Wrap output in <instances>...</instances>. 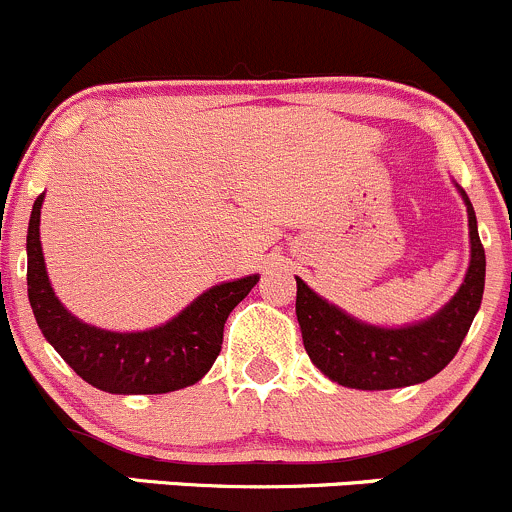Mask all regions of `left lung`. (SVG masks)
<instances>
[{"label":"left lung","mask_w":512,"mask_h":512,"mask_svg":"<svg viewBox=\"0 0 512 512\" xmlns=\"http://www.w3.org/2000/svg\"><path fill=\"white\" fill-rule=\"evenodd\" d=\"M458 188V185H456ZM461 190L471 230V265L466 280L433 317L406 327L389 329L364 324L329 304L297 280V322L312 364L349 389L384 391L421 384L458 354L485 287V250L480 245L476 210Z\"/></svg>","instance_id":"8db88e82"}]
</instances>
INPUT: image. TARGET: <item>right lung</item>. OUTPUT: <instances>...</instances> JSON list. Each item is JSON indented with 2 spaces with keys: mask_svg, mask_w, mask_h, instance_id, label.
Listing matches in <instances>:
<instances>
[{
  "mask_svg": "<svg viewBox=\"0 0 512 512\" xmlns=\"http://www.w3.org/2000/svg\"><path fill=\"white\" fill-rule=\"evenodd\" d=\"M44 193L34 200L27 232V287L36 324L46 342L84 381L108 394H168L195 384L223 347L232 309L260 277L210 287L178 317L148 332H108L76 319L51 289L39 240Z\"/></svg>",
  "mask_w": 512,
  "mask_h": 512,
  "instance_id": "obj_1",
  "label": "right lung"
}]
</instances>
